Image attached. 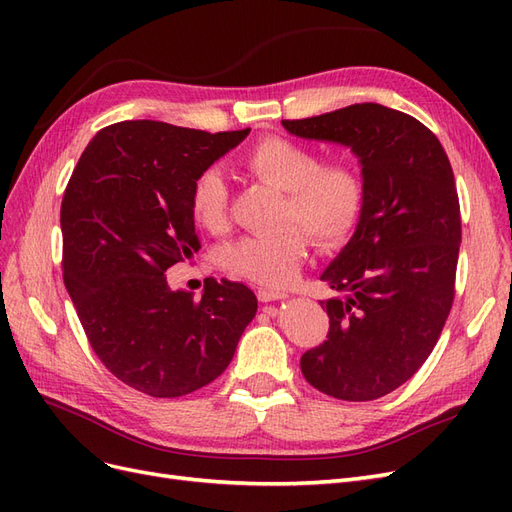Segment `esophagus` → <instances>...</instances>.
<instances>
[{
  "instance_id": "34e87169",
  "label": "esophagus",
  "mask_w": 512,
  "mask_h": 512,
  "mask_svg": "<svg viewBox=\"0 0 512 512\" xmlns=\"http://www.w3.org/2000/svg\"><path fill=\"white\" fill-rule=\"evenodd\" d=\"M288 294L282 290H275V288H258V299L262 303H271V301H282L286 299Z\"/></svg>"
}]
</instances>
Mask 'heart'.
Returning <instances> with one entry per match:
<instances>
[{
  "instance_id": "1",
  "label": "heart",
  "mask_w": 512,
  "mask_h": 512,
  "mask_svg": "<svg viewBox=\"0 0 512 512\" xmlns=\"http://www.w3.org/2000/svg\"><path fill=\"white\" fill-rule=\"evenodd\" d=\"M241 166L256 179L284 192L282 226L269 237H241L220 252V265L232 275L262 286H286L307 256L309 237L322 250L342 245L361 220L365 181L348 160L320 164L312 147L269 136L241 156ZM194 222L213 235L228 226V185L220 168L207 166L190 188Z\"/></svg>"
}]
</instances>
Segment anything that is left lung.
Here are the masks:
<instances>
[{
  "label": "left lung",
  "instance_id": "left-lung-1",
  "mask_svg": "<svg viewBox=\"0 0 512 512\" xmlns=\"http://www.w3.org/2000/svg\"><path fill=\"white\" fill-rule=\"evenodd\" d=\"M299 138L348 147L361 164L365 207L320 280L329 335L301 356L324 395L371 401L410 380L436 346L455 299L461 243L451 162L421 121L365 102L282 121Z\"/></svg>",
  "mask_w": 512,
  "mask_h": 512
}]
</instances>
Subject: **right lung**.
<instances>
[{"instance_id":"1","label":"right lung","mask_w":512,"mask_h":512,"mask_svg":"<svg viewBox=\"0 0 512 512\" xmlns=\"http://www.w3.org/2000/svg\"><path fill=\"white\" fill-rule=\"evenodd\" d=\"M247 134L113 123L91 138L61 200L64 284L89 344L115 378L151 397L213 382L256 316V294L239 282L209 277L194 299L164 275L200 247L194 177Z\"/></svg>"}]
</instances>
